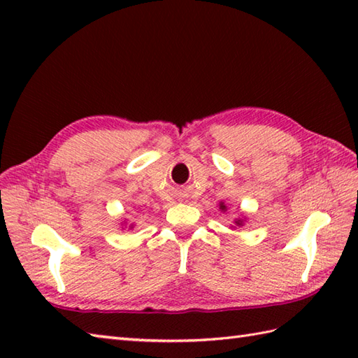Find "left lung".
Masks as SVG:
<instances>
[{
	"instance_id": "8db88e82",
	"label": "left lung",
	"mask_w": 358,
	"mask_h": 358,
	"mask_svg": "<svg viewBox=\"0 0 358 358\" xmlns=\"http://www.w3.org/2000/svg\"><path fill=\"white\" fill-rule=\"evenodd\" d=\"M220 208H222V209H226V206H224V204H220ZM238 224H241V223L238 222Z\"/></svg>"
}]
</instances>
